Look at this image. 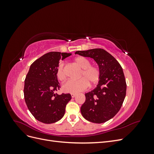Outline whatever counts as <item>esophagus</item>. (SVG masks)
<instances>
[{
	"label": "esophagus",
	"instance_id": "1",
	"mask_svg": "<svg viewBox=\"0 0 154 154\" xmlns=\"http://www.w3.org/2000/svg\"><path fill=\"white\" fill-rule=\"evenodd\" d=\"M76 96V94H71V97H74Z\"/></svg>",
	"mask_w": 154,
	"mask_h": 154
}]
</instances>
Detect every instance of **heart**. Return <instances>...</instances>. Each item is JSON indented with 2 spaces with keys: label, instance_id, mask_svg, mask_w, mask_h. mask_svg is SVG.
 Masks as SVG:
<instances>
[{
  "label": "heart",
  "instance_id": "b5f03b06",
  "mask_svg": "<svg viewBox=\"0 0 154 154\" xmlns=\"http://www.w3.org/2000/svg\"><path fill=\"white\" fill-rule=\"evenodd\" d=\"M74 62L82 69L78 80H69L62 86V91L67 93H78L86 90L89 83L94 85L98 83L100 79V71L96 66H91V62L83 57H78L74 58ZM57 77L60 82H63L66 78L63 70V63H60L57 69Z\"/></svg>",
  "mask_w": 154,
  "mask_h": 154
}]
</instances>
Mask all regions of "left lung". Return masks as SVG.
<instances>
[{
  "mask_svg": "<svg viewBox=\"0 0 154 154\" xmlns=\"http://www.w3.org/2000/svg\"><path fill=\"white\" fill-rule=\"evenodd\" d=\"M82 57L94 59L98 65L100 79L92 91L85 93L81 106L83 117L88 122L103 123L112 118L120 110L127 91L122 66L112 56L103 49L78 51Z\"/></svg>",
  "mask_w": 154,
  "mask_h": 154,
  "instance_id": "8db88e82",
  "label": "left lung"
}]
</instances>
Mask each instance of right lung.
<instances>
[{
	"instance_id": "right-lung-1",
	"label": "right lung",
	"mask_w": 154,
	"mask_h": 154,
	"mask_svg": "<svg viewBox=\"0 0 154 154\" xmlns=\"http://www.w3.org/2000/svg\"><path fill=\"white\" fill-rule=\"evenodd\" d=\"M71 53L50 52L32 63L24 82L26 103L35 118L45 124L58 122L65 114L66 106L71 100L70 94L58 95L60 89L57 69L60 60Z\"/></svg>"
}]
</instances>
